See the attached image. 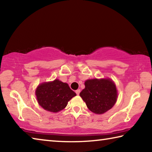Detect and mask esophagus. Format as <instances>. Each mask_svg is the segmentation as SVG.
Returning <instances> with one entry per match:
<instances>
[{"instance_id":"34e87169","label":"esophagus","mask_w":152,"mask_h":152,"mask_svg":"<svg viewBox=\"0 0 152 152\" xmlns=\"http://www.w3.org/2000/svg\"><path fill=\"white\" fill-rule=\"evenodd\" d=\"M80 92H81L80 89H77V90L75 91V93L77 94V95H79V94H80Z\"/></svg>"}]
</instances>
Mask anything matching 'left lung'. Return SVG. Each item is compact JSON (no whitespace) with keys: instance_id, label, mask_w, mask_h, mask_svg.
Here are the masks:
<instances>
[{"instance_id":"left-lung-1","label":"left lung","mask_w":152,"mask_h":152,"mask_svg":"<svg viewBox=\"0 0 152 152\" xmlns=\"http://www.w3.org/2000/svg\"><path fill=\"white\" fill-rule=\"evenodd\" d=\"M79 96L92 113L102 114L113 108L117 99L116 85L110 79H88Z\"/></svg>"}]
</instances>
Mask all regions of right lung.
<instances>
[{
  "label": "right lung",
  "instance_id": "1",
  "mask_svg": "<svg viewBox=\"0 0 152 152\" xmlns=\"http://www.w3.org/2000/svg\"><path fill=\"white\" fill-rule=\"evenodd\" d=\"M38 102L44 110L58 113L65 108L68 102L76 96L69 85L58 79L44 82L38 86L36 90Z\"/></svg>",
  "mask_w": 152,
  "mask_h": 152
}]
</instances>
